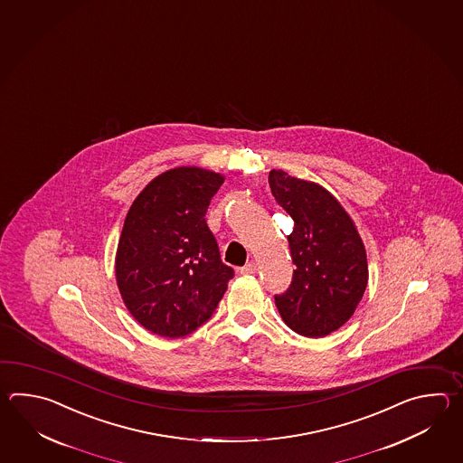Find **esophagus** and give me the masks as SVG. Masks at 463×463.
<instances>
[{
	"instance_id": "obj_1",
	"label": "esophagus",
	"mask_w": 463,
	"mask_h": 463,
	"mask_svg": "<svg viewBox=\"0 0 463 463\" xmlns=\"http://www.w3.org/2000/svg\"><path fill=\"white\" fill-rule=\"evenodd\" d=\"M240 273L241 275H253V273H256V265L251 261V263H246L241 269H240Z\"/></svg>"
}]
</instances>
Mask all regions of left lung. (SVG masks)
I'll return each instance as SVG.
<instances>
[{
	"mask_svg": "<svg viewBox=\"0 0 463 463\" xmlns=\"http://www.w3.org/2000/svg\"><path fill=\"white\" fill-rule=\"evenodd\" d=\"M279 207L293 218L288 235L293 281L276 307L288 327L307 337H325L354 315L364 295L369 269L365 248L353 218L319 184L269 172Z\"/></svg>",
	"mask_w": 463,
	"mask_h": 463,
	"instance_id": "obj_1",
	"label": "left lung"
}]
</instances>
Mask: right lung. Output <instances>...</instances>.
<instances>
[{"label": "right lung", "instance_id": "obj_1", "mask_svg": "<svg viewBox=\"0 0 463 463\" xmlns=\"http://www.w3.org/2000/svg\"><path fill=\"white\" fill-rule=\"evenodd\" d=\"M223 180L207 168H170L128 208L116 279L128 313L154 335L194 333L212 317L233 278L205 220Z\"/></svg>", "mask_w": 463, "mask_h": 463}]
</instances>
